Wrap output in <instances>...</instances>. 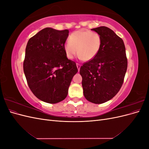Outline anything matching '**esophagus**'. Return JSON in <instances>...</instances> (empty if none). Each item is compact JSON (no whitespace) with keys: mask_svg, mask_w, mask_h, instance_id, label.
<instances>
[{"mask_svg":"<svg viewBox=\"0 0 149 149\" xmlns=\"http://www.w3.org/2000/svg\"><path fill=\"white\" fill-rule=\"evenodd\" d=\"M76 66H77V68H78V71H79V70H80V68H81V65H80L79 64L77 63V64H76Z\"/></svg>","mask_w":149,"mask_h":149,"instance_id":"34e87169","label":"esophagus"}]
</instances>
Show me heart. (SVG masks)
<instances>
[{
    "label": "heart",
    "instance_id": "heart-1",
    "mask_svg": "<svg viewBox=\"0 0 149 149\" xmlns=\"http://www.w3.org/2000/svg\"><path fill=\"white\" fill-rule=\"evenodd\" d=\"M101 46V37L96 32L90 30L75 31L69 37V42L64 45L66 57L72 60L78 53L79 58L89 61L96 56Z\"/></svg>",
    "mask_w": 149,
    "mask_h": 149
}]
</instances>
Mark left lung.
I'll list each match as a JSON object with an SVG mask.
<instances>
[{
  "instance_id": "obj_1",
  "label": "left lung",
  "mask_w": 149,
  "mask_h": 149,
  "mask_svg": "<svg viewBox=\"0 0 149 149\" xmlns=\"http://www.w3.org/2000/svg\"><path fill=\"white\" fill-rule=\"evenodd\" d=\"M101 37L96 56L81 66L85 98L94 104L106 102L114 97L124 82L127 59L123 40L109 28L93 29Z\"/></svg>"
}]
</instances>
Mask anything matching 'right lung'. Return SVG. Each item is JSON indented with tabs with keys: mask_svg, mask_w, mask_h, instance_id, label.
Returning a JSON list of instances; mask_svg holds the SVG:
<instances>
[{
	"mask_svg": "<svg viewBox=\"0 0 149 149\" xmlns=\"http://www.w3.org/2000/svg\"><path fill=\"white\" fill-rule=\"evenodd\" d=\"M69 30L45 28L30 38L25 49L24 71L29 86L40 100L55 104L64 100L78 68L68 59L64 45Z\"/></svg>",
	"mask_w": 149,
	"mask_h": 149,
	"instance_id": "right-lung-1",
	"label": "right lung"
}]
</instances>
